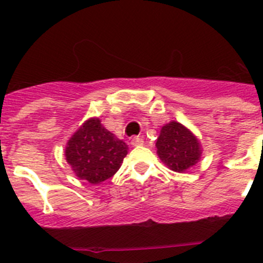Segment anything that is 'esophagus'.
Here are the masks:
<instances>
[{
  "mask_svg": "<svg viewBox=\"0 0 263 263\" xmlns=\"http://www.w3.org/2000/svg\"><path fill=\"white\" fill-rule=\"evenodd\" d=\"M131 144L134 145V146H141V145H144V139L140 136H135L134 139H132Z\"/></svg>",
  "mask_w": 263,
  "mask_h": 263,
  "instance_id": "obj_1",
  "label": "esophagus"
}]
</instances>
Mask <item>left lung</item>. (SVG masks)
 <instances>
[{
    "label": "left lung",
    "mask_w": 263,
    "mask_h": 263,
    "mask_svg": "<svg viewBox=\"0 0 263 263\" xmlns=\"http://www.w3.org/2000/svg\"><path fill=\"white\" fill-rule=\"evenodd\" d=\"M156 148L165 165L178 173L195 165L201 156L197 139L178 122H171L161 128Z\"/></svg>",
    "instance_id": "1"
}]
</instances>
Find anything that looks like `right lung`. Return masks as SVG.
Wrapping results in <instances>:
<instances>
[{
	"instance_id": "obj_1",
	"label": "right lung",
	"mask_w": 263,
	"mask_h": 263,
	"mask_svg": "<svg viewBox=\"0 0 263 263\" xmlns=\"http://www.w3.org/2000/svg\"><path fill=\"white\" fill-rule=\"evenodd\" d=\"M127 145L91 118L75 132L66 146V160L80 179L91 184L110 178L127 155Z\"/></svg>"
}]
</instances>
